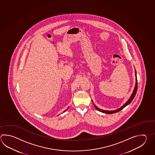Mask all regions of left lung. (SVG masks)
Wrapping results in <instances>:
<instances>
[{"label": "left lung", "instance_id": "1", "mask_svg": "<svg viewBox=\"0 0 155 155\" xmlns=\"http://www.w3.org/2000/svg\"><path fill=\"white\" fill-rule=\"evenodd\" d=\"M135 77H136V83H135V87H134V91H133V93H132V94L131 95V96H130V97L129 99L127 100V101L123 105H122L121 107H119V109H117V110H103V109H99V108H98L94 104V103H93V104H94V107L98 110L99 111H101V112H102V113H105V114H114V113H117V112H118V111H119L121 110H122L123 109H124V107H126L127 105L131 103V102L133 101V99H134V98H135V95L136 94V92H137V74H136V70L135 71Z\"/></svg>", "mask_w": 155, "mask_h": 155}]
</instances>
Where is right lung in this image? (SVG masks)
<instances>
[{
	"label": "right lung",
	"instance_id": "1",
	"mask_svg": "<svg viewBox=\"0 0 155 155\" xmlns=\"http://www.w3.org/2000/svg\"><path fill=\"white\" fill-rule=\"evenodd\" d=\"M68 108H67V109H68ZM66 111V110H65V111H63V113H64V112H65V111Z\"/></svg>",
	"mask_w": 155,
	"mask_h": 155
}]
</instances>
